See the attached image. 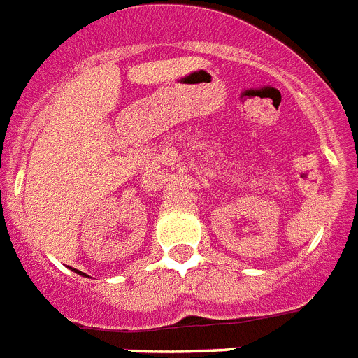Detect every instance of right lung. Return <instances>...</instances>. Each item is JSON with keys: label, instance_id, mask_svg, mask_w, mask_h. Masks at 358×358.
<instances>
[{"label": "right lung", "instance_id": "add662e5", "mask_svg": "<svg viewBox=\"0 0 358 358\" xmlns=\"http://www.w3.org/2000/svg\"><path fill=\"white\" fill-rule=\"evenodd\" d=\"M78 273H79V275H85V273H81V271H78ZM85 277H87V275H85Z\"/></svg>", "mask_w": 358, "mask_h": 358}]
</instances>
